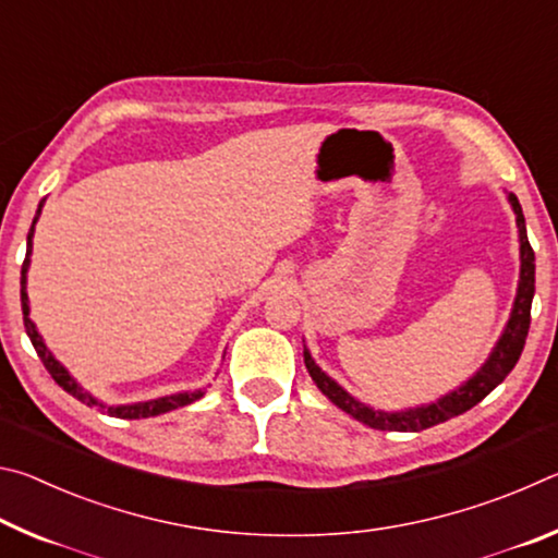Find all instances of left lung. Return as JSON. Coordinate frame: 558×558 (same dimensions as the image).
<instances>
[{
  "instance_id": "1",
  "label": "left lung",
  "mask_w": 558,
  "mask_h": 558,
  "mask_svg": "<svg viewBox=\"0 0 558 558\" xmlns=\"http://www.w3.org/2000/svg\"><path fill=\"white\" fill-rule=\"evenodd\" d=\"M509 204H512L514 216H517V229H519V258H522V268H519V286H517V298L512 305V315L507 319V327L499 342L495 344L493 354H489L487 362L480 366L477 374H472L470 379L458 386L456 391L442 396V399L418 405V409H405V411H376L372 405L356 401L354 396H349L342 386L329 379V376L319 369L315 359L310 356L305 349V366L317 389L323 391L329 401H332L337 409L352 415L364 426L376 428V430H426L430 426H438L442 421L456 418V415L470 411L472 405H477L485 396L495 389L497 384L505 381V376L514 369V364L522 356V349L526 342L529 323H532V298H534V251L526 239V226H524V214L522 206H519L517 196H507Z\"/></svg>"
}]
</instances>
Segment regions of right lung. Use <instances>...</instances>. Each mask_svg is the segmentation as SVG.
<instances>
[{
	"mask_svg": "<svg viewBox=\"0 0 558 558\" xmlns=\"http://www.w3.org/2000/svg\"><path fill=\"white\" fill-rule=\"evenodd\" d=\"M44 209V202L39 204V209H36V216H34V223L39 221V214ZM34 223L29 229V235H26V258H24V266H22V313H24V327H26V335H29L32 344L36 349V354H39V359L46 366V372L51 374V379L61 386V389L65 393H71L73 399H78L81 403L86 405H98V409L108 411L110 415H116V418H149V415H159V413H167V411H174V409H182V405H189L194 403L196 399H202L204 391H182V393H172V396H162V399H155V401H143V403H128V405H106L100 403L98 399H93V396L81 389V384L73 379V376L69 374V369L56 359L49 347L44 344L41 335L36 332V325L29 319V295H26V270H29V256H32V239H34Z\"/></svg>",
	"mask_w": 558,
	"mask_h": 558,
	"instance_id": "right-lung-1",
	"label": "right lung"
}]
</instances>
